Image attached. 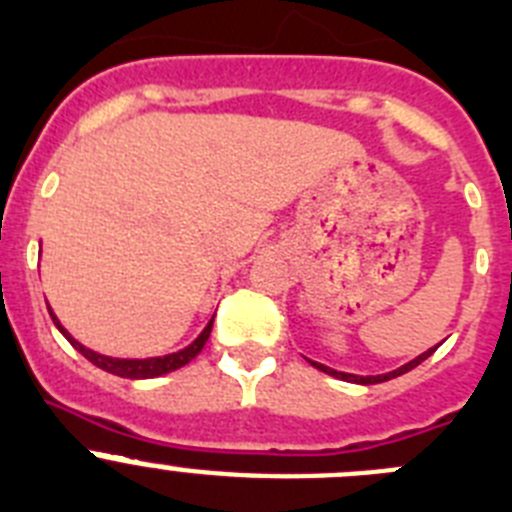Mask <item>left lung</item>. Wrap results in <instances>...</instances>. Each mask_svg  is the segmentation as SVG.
<instances>
[{
	"label": "left lung",
	"instance_id": "1",
	"mask_svg": "<svg viewBox=\"0 0 512 512\" xmlns=\"http://www.w3.org/2000/svg\"><path fill=\"white\" fill-rule=\"evenodd\" d=\"M437 346H439V343H437ZM437 346H434V348H429V351H424L422 356H417V358H414V361H409V364H404V366H401V369H396V371H389V374H379V376H356V374H343V371L328 369V366H323V364H315V361H310V364H313L315 369H321V371H326V374L336 376V379H343V381H353V384H381V381L396 379V376H401V374H407V371L417 369V366L422 364L424 358H429V356H432L434 351H437Z\"/></svg>",
	"mask_w": 512,
	"mask_h": 512
}]
</instances>
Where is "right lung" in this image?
<instances>
[{"mask_svg": "<svg viewBox=\"0 0 512 512\" xmlns=\"http://www.w3.org/2000/svg\"><path fill=\"white\" fill-rule=\"evenodd\" d=\"M50 315H52V321H55V326L60 328L62 336L68 338V341L73 343V346L78 348V351L83 353L85 358H88L90 364H95V366H98V369L108 371V374L123 376V379H154V376L169 374V371L181 369V366L189 364L191 358H194L199 351H202L204 343H207V338H209V333H212V323H214V321H209V326L204 328L202 333H199L197 341L191 343V346H186L184 351L169 353V356H164V358H143V361H138V358H111V356H100V353H95V351H90V348L80 346V343L75 341V338L70 336V333L60 326V321H57L55 313H52V310H50Z\"/></svg>", "mask_w": 512, "mask_h": 512, "instance_id": "right-lung-1", "label": "right lung"}]
</instances>
